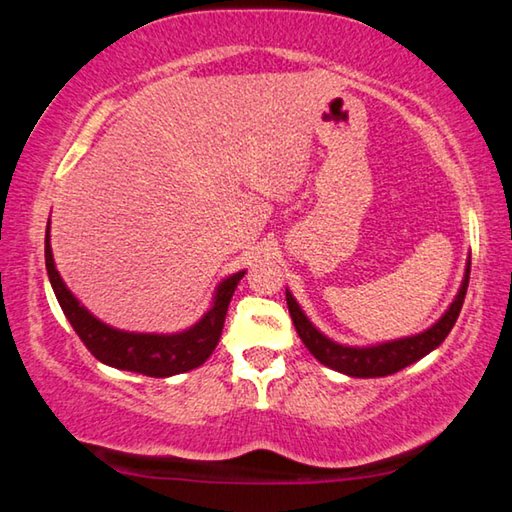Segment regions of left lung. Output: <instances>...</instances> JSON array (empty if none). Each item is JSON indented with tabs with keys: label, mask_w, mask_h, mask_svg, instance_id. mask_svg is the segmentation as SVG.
Masks as SVG:
<instances>
[{
	"label": "left lung",
	"mask_w": 512,
	"mask_h": 512,
	"mask_svg": "<svg viewBox=\"0 0 512 512\" xmlns=\"http://www.w3.org/2000/svg\"><path fill=\"white\" fill-rule=\"evenodd\" d=\"M467 282H470V259H467L461 289H458L452 305L447 307L445 314L440 316L436 323L420 334L404 336V339H395L386 343H375V345H343V343L332 341L329 336L320 332L314 323H311L305 311L300 309L296 298L291 296L289 289H287V305L302 343L307 345V350L314 354L323 366L332 368L336 372H343V375L348 377H386L406 366H411V363L420 361L422 357H427L429 352L436 350L438 345L447 339V334L452 332L458 314H461Z\"/></svg>",
	"instance_id": "obj_1"
}]
</instances>
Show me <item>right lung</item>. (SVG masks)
Instances as JSON below:
<instances>
[{
  "mask_svg": "<svg viewBox=\"0 0 512 512\" xmlns=\"http://www.w3.org/2000/svg\"><path fill=\"white\" fill-rule=\"evenodd\" d=\"M45 262H47V275L54 289L58 305L67 316L69 325L79 334V339L85 343L94 357L106 366L140 372L146 377H171L180 375V372L194 370L210 359L216 343L221 339L225 314H228V305L235 293L237 284L246 271L232 273L219 282L212 305L205 311L198 323L183 329L176 334H153V332H124V329L110 327L92 316L85 309L72 291L67 289L63 277L56 271L54 253H51V237L49 225L45 235Z\"/></svg>",
  "mask_w": 512,
  "mask_h": 512,
  "instance_id": "add662e5",
  "label": "right lung"
}]
</instances>
